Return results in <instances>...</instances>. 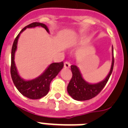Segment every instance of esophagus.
I'll return each mask as SVG.
<instances>
[{
  "instance_id": "esophagus-1",
  "label": "esophagus",
  "mask_w": 128,
  "mask_h": 128,
  "mask_svg": "<svg viewBox=\"0 0 128 128\" xmlns=\"http://www.w3.org/2000/svg\"><path fill=\"white\" fill-rule=\"evenodd\" d=\"M70 66H71V64H70V63L69 62H64V68H70Z\"/></svg>"
}]
</instances>
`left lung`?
I'll list each match as a JSON object with an SVG mask.
<instances>
[{
    "label": "left lung",
    "mask_w": 128,
    "mask_h": 128,
    "mask_svg": "<svg viewBox=\"0 0 128 128\" xmlns=\"http://www.w3.org/2000/svg\"><path fill=\"white\" fill-rule=\"evenodd\" d=\"M114 58V50L112 46V61L110 72L106 78L101 82L96 84H90L82 78V74L79 68L76 65L71 66L72 72V77L67 87L69 95L75 100L84 101L93 98L102 91L106 83L109 80L113 70Z\"/></svg>",
    "instance_id": "left-lung-1"
}]
</instances>
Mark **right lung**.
Here are the masks:
<instances>
[{
    "mask_svg": "<svg viewBox=\"0 0 128 128\" xmlns=\"http://www.w3.org/2000/svg\"><path fill=\"white\" fill-rule=\"evenodd\" d=\"M36 26H41L45 28L47 32L49 33V30L46 25L40 22H33L25 26L20 32L16 37L12 47L11 51V66L10 74L13 83L17 90L24 96L30 99L36 100L44 97L48 93L50 90V82L62 69L64 66L63 62L59 63H52L48 66L45 71L38 77L30 80H25L19 75L14 62V55L17 49V44L19 36L23 31L27 28H35Z\"/></svg>",
    "mask_w": 128,
    "mask_h": 128,
    "instance_id": "1",
    "label": "right lung"
}]
</instances>
